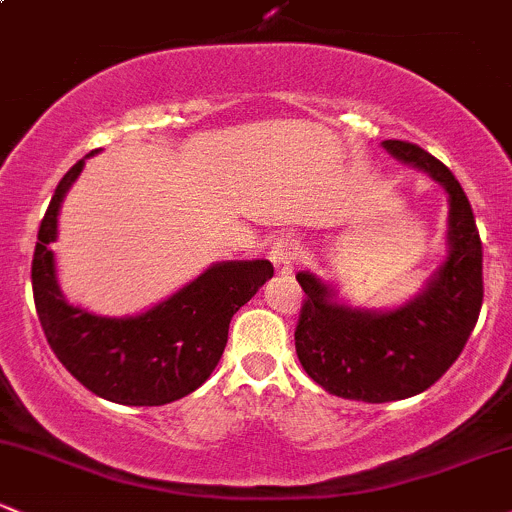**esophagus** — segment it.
Masks as SVG:
<instances>
[{"label":"esophagus","instance_id":"esophagus-1","mask_svg":"<svg viewBox=\"0 0 512 512\" xmlns=\"http://www.w3.org/2000/svg\"><path fill=\"white\" fill-rule=\"evenodd\" d=\"M298 256H300V241L295 239V236H280L276 244L271 246V261L278 273L293 271Z\"/></svg>","mask_w":512,"mask_h":512}]
</instances>
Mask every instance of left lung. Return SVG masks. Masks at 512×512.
I'll list each match as a JSON object with an SVG mask.
<instances>
[{
  "instance_id": "8db88e82",
  "label": "left lung",
  "mask_w": 512,
  "mask_h": 512,
  "mask_svg": "<svg viewBox=\"0 0 512 512\" xmlns=\"http://www.w3.org/2000/svg\"><path fill=\"white\" fill-rule=\"evenodd\" d=\"M449 192V256L408 305L368 312L329 300L332 290L298 273L302 298L295 351L307 376L346 400L390 403L422 393L459 359L483 302V246L474 210L454 173L410 141H383Z\"/></svg>"
}]
</instances>
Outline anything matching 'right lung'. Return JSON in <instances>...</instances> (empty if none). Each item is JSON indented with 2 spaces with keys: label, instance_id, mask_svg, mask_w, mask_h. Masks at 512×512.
<instances>
[{
  "label": "right lung",
  "instance_id": "right-lung-1",
  "mask_svg": "<svg viewBox=\"0 0 512 512\" xmlns=\"http://www.w3.org/2000/svg\"><path fill=\"white\" fill-rule=\"evenodd\" d=\"M82 166L85 158L63 175L38 229L31 285L43 334L60 364L100 398L122 405L173 403L210 378L227 346L229 322L273 276V266L217 263L173 298L126 320L68 305L48 244L56 241L60 202Z\"/></svg>",
  "mask_w": 512,
  "mask_h": 512
}]
</instances>
